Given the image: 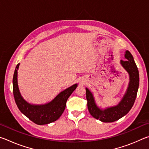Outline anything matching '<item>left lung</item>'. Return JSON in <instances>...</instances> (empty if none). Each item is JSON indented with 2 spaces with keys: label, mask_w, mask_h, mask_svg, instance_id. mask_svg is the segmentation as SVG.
I'll return each mask as SVG.
<instances>
[{
  "label": "left lung",
  "mask_w": 149,
  "mask_h": 149,
  "mask_svg": "<svg viewBox=\"0 0 149 149\" xmlns=\"http://www.w3.org/2000/svg\"><path fill=\"white\" fill-rule=\"evenodd\" d=\"M125 60H120L122 67L130 75V82L126 92L118 104L114 107L100 109L96 104L93 93L86 88V99L89 112L93 118L102 122H113L130 112L134 104L139 85V74L138 68L130 51L126 50Z\"/></svg>",
  "instance_id": "left-lung-1"
}]
</instances>
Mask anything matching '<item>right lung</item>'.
<instances>
[{
	"label": "right lung",
	"mask_w": 149,
	"mask_h": 149,
	"mask_svg": "<svg viewBox=\"0 0 149 149\" xmlns=\"http://www.w3.org/2000/svg\"><path fill=\"white\" fill-rule=\"evenodd\" d=\"M17 64L13 76V94L17 108L33 122L38 125H45L54 122L61 116L66 105L67 100L77 87L75 84L60 92L54 99L45 104H32L24 99L17 85Z\"/></svg>",
	"instance_id": "1"
}]
</instances>
